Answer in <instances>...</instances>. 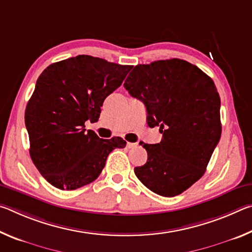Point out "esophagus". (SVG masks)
I'll return each instance as SVG.
<instances>
[{"mask_svg": "<svg viewBox=\"0 0 252 252\" xmlns=\"http://www.w3.org/2000/svg\"><path fill=\"white\" fill-rule=\"evenodd\" d=\"M136 146H138V143H133V142H127V143H126V147L129 148V149L134 148V147H136Z\"/></svg>", "mask_w": 252, "mask_h": 252, "instance_id": "34e87169", "label": "esophagus"}]
</instances>
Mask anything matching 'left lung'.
Segmentation results:
<instances>
[{"instance_id": "left-lung-1", "label": "left lung", "mask_w": 252, "mask_h": 252, "mask_svg": "<svg viewBox=\"0 0 252 252\" xmlns=\"http://www.w3.org/2000/svg\"><path fill=\"white\" fill-rule=\"evenodd\" d=\"M123 85L146 105L148 126L162 133L160 143H141L148 160L134 168L136 178L163 197L182 193L206 172L220 140L215 83L198 66L171 59L134 66Z\"/></svg>"}]
</instances>
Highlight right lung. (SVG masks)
Masks as SVG:
<instances>
[{"label": "right lung", "instance_id": "1", "mask_svg": "<svg viewBox=\"0 0 252 252\" xmlns=\"http://www.w3.org/2000/svg\"><path fill=\"white\" fill-rule=\"evenodd\" d=\"M132 69L91 55L55 62L42 72L25 109L30 156L46 181L75 190L100 176L106 158L125 148L122 138L100 139L85 121L96 122L105 97Z\"/></svg>", "mask_w": 252, "mask_h": 252}]
</instances>
